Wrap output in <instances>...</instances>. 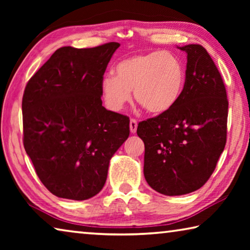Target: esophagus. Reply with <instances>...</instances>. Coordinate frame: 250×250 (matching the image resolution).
Returning <instances> with one entry per match:
<instances>
[{
    "label": "esophagus",
    "instance_id": "obj_1",
    "mask_svg": "<svg viewBox=\"0 0 250 250\" xmlns=\"http://www.w3.org/2000/svg\"><path fill=\"white\" fill-rule=\"evenodd\" d=\"M137 128H138V121L135 119H131L130 120V131H131V133L137 132Z\"/></svg>",
    "mask_w": 250,
    "mask_h": 250
}]
</instances>
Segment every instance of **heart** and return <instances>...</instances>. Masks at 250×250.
Instances as JSON below:
<instances>
[{
  "instance_id": "1",
  "label": "heart",
  "mask_w": 250,
  "mask_h": 250,
  "mask_svg": "<svg viewBox=\"0 0 250 250\" xmlns=\"http://www.w3.org/2000/svg\"><path fill=\"white\" fill-rule=\"evenodd\" d=\"M185 68L176 55L154 50L122 59L116 66V76L105 75L101 94L107 107L121 111L134 99L152 115H163L174 107L183 92Z\"/></svg>"
}]
</instances>
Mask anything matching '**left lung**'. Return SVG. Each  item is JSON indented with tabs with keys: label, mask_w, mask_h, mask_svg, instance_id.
Listing matches in <instances>:
<instances>
[{
	"label": "left lung",
	"mask_w": 250,
	"mask_h": 250,
	"mask_svg": "<svg viewBox=\"0 0 250 250\" xmlns=\"http://www.w3.org/2000/svg\"><path fill=\"white\" fill-rule=\"evenodd\" d=\"M188 54L184 89L170 111L138 125L145 142V177L154 191L184 195L204 185L226 145L228 100L216 65L203 46Z\"/></svg>",
	"instance_id": "8db88e82"
}]
</instances>
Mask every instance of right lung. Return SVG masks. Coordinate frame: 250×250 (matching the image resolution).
I'll use <instances>...</instances> for the list:
<instances>
[{
	"label": "right lung",
	"instance_id": "right-lung-1",
	"mask_svg": "<svg viewBox=\"0 0 250 250\" xmlns=\"http://www.w3.org/2000/svg\"><path fill=\"white\" fill-rule=\"evenodd\" d=\"M119 43L58 48L25 87L23 143L36 174L62 198L103 189L110 159L130 133L129 117L101 101V82Z\"/></svg>",
	"mask_w": 250,
	"mask_h": 250
}]
</instances>
